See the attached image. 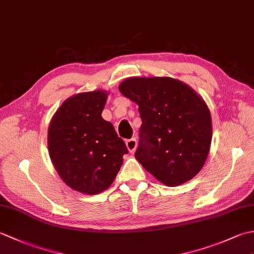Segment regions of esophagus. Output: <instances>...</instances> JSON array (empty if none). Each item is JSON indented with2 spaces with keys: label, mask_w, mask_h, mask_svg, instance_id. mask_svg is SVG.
<instances>
[{
  "label": "esophagus",
  "mask_w": 254,
  "mask_h": 254,
  "mask_svg": "<svg viewBox=\"0 0 254 254\" xmlns=\"http://www.w3.org/2000/svg\"><path fill=\"white\" fill-rule=\"evenodd\" d=\"M126 145H127V148L128 152L133 153V152H135L136 146H137V142L135 138H131V139H127V141H126Z\"/></svg>",
  "instance_id": "obj_1"
}]
</instances>
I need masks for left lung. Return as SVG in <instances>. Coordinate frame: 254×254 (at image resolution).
<instances>
[{
	"instance_id": "left-lung-1",
	"label": "left lung",
	"mask_w": 254,
	"mask_h": 254,
	"mask_svg": "<svg viewBox=\"0 0 254 254\" xmlns=\"http://www.w3.org/2000/svg\"><path fill=\"white\" fill-rule=\"evenodd\" d=\"M120 93L138 106L142 126L135 158L167 187L180 186L203 168L212 142L206 102L172 77H130Z\"/></svg>"
}]
</instances>
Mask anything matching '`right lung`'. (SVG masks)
I'll use <instances>...</instances> for the list:
<instances>
[{
    "label": "right lung",
    "instance_id": "right-lung-1",
    "mask_svg": "<svg viewBox=\"0 0 254 254\" xmlns=\"http://www.w3.org/2000/svg\"><path fill=\"white\" fill-rule=\"evenodd\" d=\"M109 93L98 89L69 97L48 128V150L55 169L73 190L95 195L116 179L127 148L102 119Z\"/></svg>",
    "mask_w": 254,
    "mask_h": 254
}]
</instances>
